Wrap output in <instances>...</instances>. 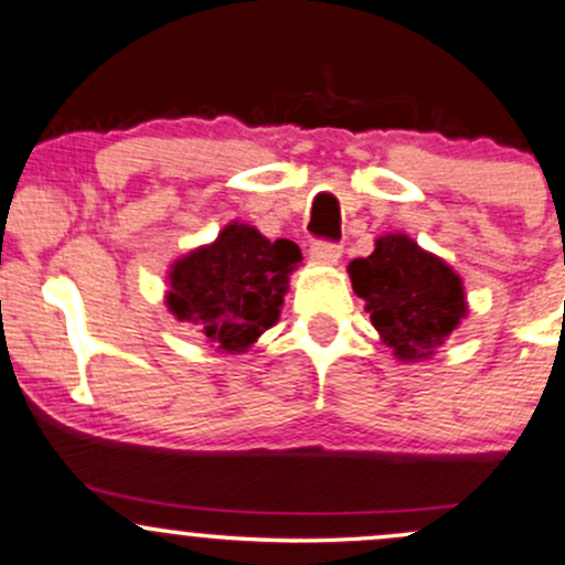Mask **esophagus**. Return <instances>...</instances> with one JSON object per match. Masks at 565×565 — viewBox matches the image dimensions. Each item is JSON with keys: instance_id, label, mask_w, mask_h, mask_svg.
Listing matches in <instances>:
<instances>
[{"instance_id": "obj_1", "label": "esophagus", "mask_w": 565, "mask_h": 565, "mask_svg": "<svg viewBox=\"0 0 565 565\" xmlns=\"http://www.w3.org/2000/svg\"><path fill=\"white\" fill-rule=\"evenodd\" d=\"M309 258H312L315 264L333 266L339 258H342V247L331 245V242H315V245L309 247Z\"/></svg>"}]
</instances>
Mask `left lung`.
I'll use <instances>...</instances> for the list:
<instances>
[{
    "label": "left lung",
    "instance_id": "obj_1",
    "mask_svg": "<svg viewBox=\"0 0 565 565\" xmlns=\"http://www.w3.org/2000/svg\"><path fill=\"white\" fill-rule=\"evenodd\" d=\"M348 275L380 339L404 363L434 355L469 315L458 271L406 234L377 236L372 256L350 260Z\"/></svg>",
    "mask_w": 565,
    "mask_h": 565
}]
</instances>
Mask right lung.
Segmentation results:
<instances>
[{"label":"right lung","mask_w":565,"mask_h":565,"mask_svg":"<svg viewBox=\"0 0 565 565\" xmlns=\"http://www.w3.org/2000/svg\"><path fill=\"white\" fill-rule=\"evenodd\" d=\"M299 264L296 242H269L256 226L232 221L210 245L193 247L169 266L163 305L217 353H247L280 320Z\"/></svg>","instance_id":"obj_1"}]
</instances>
